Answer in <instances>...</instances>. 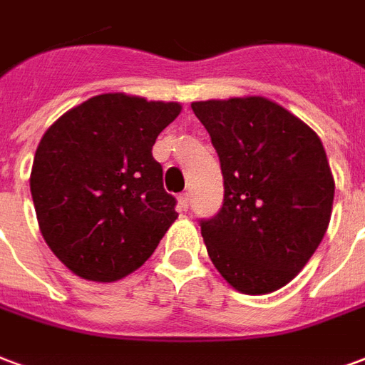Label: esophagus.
<instances>
[{
  "label": "esophagus",
  "instance_id": "1",
  "mask_svg": "<svg viewBox=\"0 0 365 365\" xmlns=\"http://www.w3.org/2000/svg\"><path fill=\"white\" fill-rule=\"evenodd\" d=\"M178 203H180V209L187 210L190 209V195H187V193H182L180 199H178Z\"/></svg>",
  "mask_w": 365,
  "mask_h": 365
}]
</instances>
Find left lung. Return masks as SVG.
<instances>
[{
  "label": "left lung",
  "mask_w": 365,
  "mask_h": 365,
  "mask_svg": "<svg viewBox=\"0 0 365 365\" xmlns=\"http://www.w3.org/2000/svg\"><path fill=\"white\" fill-rule=\"evenodd\" d=\"M191 108L224 178L222 209L201 220L210 261L237 292H274L306 267L331 220L334 180L323 143L263 96Z\"/></svg>",
  "instance_id": "1"
}]
</instances>
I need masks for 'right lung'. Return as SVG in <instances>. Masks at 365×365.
Here are the masks:
<instances>
[{
	"label": "right lung",
	"mask_w": 365,
	"mask_h": 365,
	"mask_svg": "<svg viewBox=\"0 0 365 365\" xmlns=\"http://www.w3.org/2000/svg\"><path fill=\"white\" fill-rule=\"evenodd\" d=\"M180 112L178 102L98 94L66 112L40 139L31 172L40 232L77 277H128L178 218L153 145Z\"/></svg>",
	"instance_id": "add662e5"
}]
</instances>
